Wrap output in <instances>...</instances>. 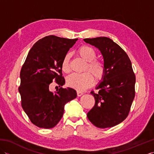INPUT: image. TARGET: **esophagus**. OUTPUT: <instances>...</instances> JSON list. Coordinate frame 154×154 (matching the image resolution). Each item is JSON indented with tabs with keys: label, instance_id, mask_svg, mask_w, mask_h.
Here are the masks:
<instances>
[{
	"label": "esophagus",
	"instance_id": "esophagus-1",
	"mask_svg": "<svg viewBox=\"0 0 154 154\" xmlns=\"http://www.w3.org/2000/svg\"><path fill=\"white\" fill-rule=\"evenodd\" d=\"M77 96L78 97H81V96H82L83 94V93L81 92V91H77Z\"/></svg>",
	"mask_w": 154,
	"mask_h": 154
}]
</instances>
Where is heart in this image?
<instances>
[{
    "mask_svg": "<svg viewBox=\"0 0 154 154\" xmlns=\"http://www.w3.org/2000/svg\"><path fill=\"white\" fill-rule=\"evenodd\" d=\"M77 55L87 63L85 70H89L95 78L97 82L102 80L105 75V67L103 63L94 60L96 57V52L92 48L87 45H83L77 50ZM61 68L65 73H69L71 68L69 65V55H65L62 61ZM67 85L78 91H84L90 87L94 83V78L89 72L77 74L73 73L67 77Z\"/></svg>",
    "mask_w": 154,
    "mask_h": 154,
    "instance_id": "obj_1",
    "label": "heart"
}]
</instances>
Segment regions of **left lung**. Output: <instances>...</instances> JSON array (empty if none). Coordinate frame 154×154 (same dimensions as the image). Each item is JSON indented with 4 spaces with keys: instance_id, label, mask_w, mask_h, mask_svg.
<instances>
[{
    "instance_id": "8db88e82",
    "label": "left lung",
    "mask_w": 154,
    "mask_h": 154,
    "mask_svg": "<svg viewBox=\"0 0 154 154\" xmlns=\"http://www.w3.org/2000/svg\"><path fill=\"white\" fill-rule=\"evenodd\" d=\"M98 48L102 54L105 75L91 91L95 99L87 113L91 122L100 128L113 127L126 119L135 97L136 77L126 53L109 38L98 37L83 40Z\"/></svg>"
}]
</instances>
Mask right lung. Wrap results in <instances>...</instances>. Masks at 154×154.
<instances>
[{
  "mask_svg": "<svg viewBox=\"0 0 154 154\" xmlns=\"http://www.w3.org/2000/svg\"><path fill=\"white\" fill-rule=\"evenodd\" d=\"M77 40L53 35L42 38L30 49L22 65L18 88L21 104L31 122L39 128L56 126L63 116L65 104L77 97L72 88L61 87L54 93L49 87L54 80L61 86L65 84L62 61Z\"/></svg>",
  "mask_w": 154,
  "mask_h": 154,
  "instance_id": "add662e5",
  "label": "right lung"
}]
</instances>
